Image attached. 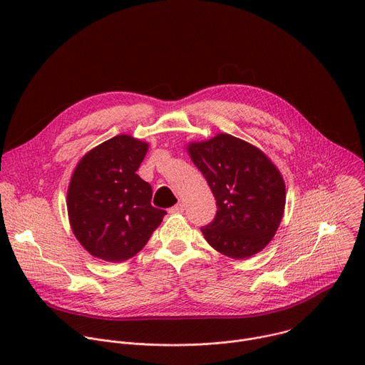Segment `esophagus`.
Here are the masks:
<instances>
[{"label":"esophagus","mask_w":365,"mask_h":365,"mask_svg":"<svg viewBox=\"0 0 365 365\" xmlns=\"http://www.w3.org/2000/svg\"><path fill=\"white\" fill-rule=\"evenodd\" d=\"M183 211H185V205L182 202L175 205L173 207H170V210H169L170 214H183Z\"/></svg>","instance_id":"1"}]
</instances>
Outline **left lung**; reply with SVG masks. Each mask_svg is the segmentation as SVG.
I'll use <instances>...</instances> for the list:
<instances>
[{
	"label": "left lung",
	"mask_w": 365,
	"mask_h": 365,
	"mask_svg": "<svg viewBox=\"0 0 365 365\" xmlns=\"http://www.w3.org/2000/svg\"><path fill=\"white\" fill-rule=\"evenodd\" d=\"M193 165L210 185L218 211L202 228L214 250L248 258L273 240L286 205V185L269 155L231 134L220 133L186 145Z\"/></svg>",
	"instance_id": "1"
}]
</instances>
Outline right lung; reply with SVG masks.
Segmentation results:
<instances>
[{
	"label": "right lung",
	"instance_id": "right-lung-1",
	"mask_svg": "<svg viewBox=\"0 0 365 365\" xmlns=\"http://www.w3.org/2000/svg\"><path fill=\"white\" fill-rule=\"evenodd\" d=\"M147 150V141L115 135L91 148L71 176L69 224L95 258L121 263L134 257L166 215L151 206V186L135 173Z\"/></svg>",
	"mask_w": 365,
	"mask_h": 365
}]
</instances>
